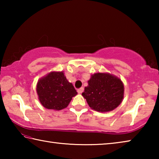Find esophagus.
<instances>
[{
	"instance_id": "esophagus-1",
	"label": "esophagus",
	"mask_w": 159,
	"mask_h": 159,
	"mask_svg": "<svg viewBox=\"0 0 159 159\" xmlns=\"http://www.w3.org/2000/svg\"><path fill=\"white\" fill-rule=\"evenodd\" d=\"M83 90H84V88H79V89H78V93H79V94H81L83 92Z\"/></svg>"
}]
</instances>
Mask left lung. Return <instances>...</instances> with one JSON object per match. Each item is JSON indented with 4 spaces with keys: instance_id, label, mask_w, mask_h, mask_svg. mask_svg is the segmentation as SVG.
Returning a JSON list of instances; mask_svg holds the SVG:
<instances>
[{
    "instance_id": "obj_1",
    "label": "left lung",
    "mask_w": 159,
    "mask_h": 159,
    "mask_svg": "<svg viewBox=\"0 0 159 159\" xmlns=\"http://www.w3.org/2000/svg\"><path fill=\"white\" fill-rule=\"evenodd\" d=\"M82 93L91 109L99 112L111 111L121 103L124 85L120 79L108 73L91 76Z\"/></svg>"
}]
</instances>
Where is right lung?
Returning a JSON list of instances; mask_svg holds the SVG:
<instances>
[{"instance_id":"right-lung-1","label":"right lung","mask_w":159,"mask_h":159,"mask_svg":"<svg viewBox=\"0 0 159 159\" xmlns=\"http://www.w3.org/2000/svg\"><path fill=\"white\" fill-rule=\"evenodd\" d=\"M36 91L42 105L46 109L54 110L66 108L72 98L78 94L63 71H52L39 79Z\"/></svg>"}]
</instances>
